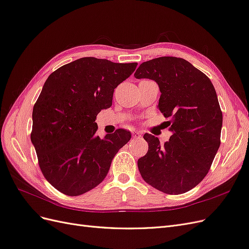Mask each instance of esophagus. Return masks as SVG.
I'll list each match as a JSON object with an SVG mask.
<instances>
[{"instance_id": "obj_1", "label": "esophagus", "mask_w": 249, "mask_h": 249, "mask_svg": "<svg viewBox=\"0 0 249 249\" xmlns=\"http://www.w3.org/2000/svg\"><path fill=\"white\" fill-rule=\"evenodd\" d=\"M141 137V133L140 132H136L133 134V138H140Z\"/></svg>"}]
</instances>
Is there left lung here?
<instances>
[{
  "label": "left lung",
  "instance_id": "obj_1",
  "mask_svg": "<svg viewBox=\"0 0 249 249\" xmlns=\"http://www.w3.org/2000/svg\"><path fill=\"white\" fill-rule=\"evenodd\" d=\"M159 85L158 108L169 117V141L144 134L147 154L138 160L142 178L167 194H182L205 178L220 146L222 112L211 80L183 58L159 57L134 73Z\"/></svg>",
  "mask_w": 249,
  "mask_h": 249
}]
</instances>
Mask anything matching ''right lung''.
I'll use <instances>...</instances> for the list:
<instances>
[{"mask_svg":"<svg viewBox=\"0 0 249 249\" xmlns=\"http://www.w3.org/2000/svg\"><path fill=\"white\" fill-rule=\"evenodd\" d=\"M137 63L85 57L52 72L33 107L31 141L42 175L58 191L78 196L106 178L113 158L131 139L118 129L96 135V115L112 106L114 89Z\"/></svg>","mask_w":249,"mask_h":249,"instance_id":"right-lung-1","label":"right lung"}]
</instances>
